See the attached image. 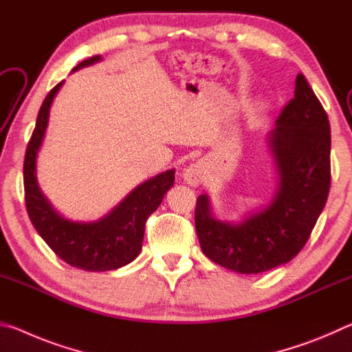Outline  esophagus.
<instances>
[{"label": "esophagus", "instance_id": "1", "mask_svg": "<svg viewBox=\"0 0 352 352\" xmlns=\"http://www.w3.org/2000/svg\"><path fill=\"white\" fill-rule=\"evenodd\" d=\"M205 175H206V170H205V166L201 163L189 164L183 172L184 182H186L189 186H199V184L205 180Z\"/></svg>", "mask_w": 352, "mask_h": 352}]
</instances>
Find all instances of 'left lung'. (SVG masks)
Wrapping results in <instances>:
<instances>
[{
    "label": "left lung",
    "instance_id": "left-lung-1",
    "mask_svg": "<svg viewBox=\"0 0 352 352\" xmlns=\"http://www.w3.org/2000/svg\"><path fill=\"white\" fill-rule=\"evenodd\" d=\"M267 146L278 183L269 204L239 222L220 220L211 200L199 195L195 231L204 253L216 264L253 275L287 264L301 252L326 205L331 186V127L323 105L302 74Z\"/></svg>",
    "mask_w": 352,
    "mask_h": 352
}]
</instances>
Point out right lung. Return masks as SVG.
Instances as JSON below:
<instances>
[{
  "instance_id": "1",
  "label": "right lung",
  "mask_w": 352,
  "mask_h": 352,
  "mask_svg": "<svg viewBox=\"0 0 352 352\" xmlns=\"http://www.w3.org/2000/svg\"><path fill=\"white\" fill-rule=\"evenodd\" d=\"M102 60L94 56L77 65L74 71ZM63 80L52 88L40 107L34 133L29 141L23 177L29 219L50 248L67 264L87 272L115 270L140 254L146 220L162 205L164 194L174 186L175 169H169L138 184L119 204L98 220L79 222L58 214L37 182V153L45 138L50 109Z\"/></svg>"
}]
</instances>
